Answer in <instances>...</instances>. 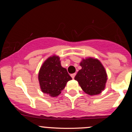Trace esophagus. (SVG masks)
<instances>
[{
    "label": "esophagus",
    "instance_id": "34e87169",
    "mask_svg": "<svg viewBox=\"0 0 132 132\" xmlns=\"http://www.w3.org/2000/svg\"><path fill=\"white\" fill-rule=\"evenodd\" d=\"M75 75H76V73H73V74L71 75V77H72L73 79H74V78H75Z\"/></svg>",
    "mask_w": 132,
    "mask_h": 132
}]
</instances>
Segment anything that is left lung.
Wrapping results in <instances>:
<instances>
[{
	"label": "left lung",
	"mask_w": 132,
	"mask_h": 132,
	"mask_svg": "<svg viewBox=\"0 0 132 132\" xmlns=\"http://www.w3.org/2000/svg\"><path fill=\"white\" fill-rule=\"evenodd\" d=\"M82 69L78 71L75 80L78 81L84 91L89 95H96L105 88L107 73L103 65L98 59L88 58L80 62Z\"/></svg>",
	"instance_id": "8db88e82"
}]
</instances>
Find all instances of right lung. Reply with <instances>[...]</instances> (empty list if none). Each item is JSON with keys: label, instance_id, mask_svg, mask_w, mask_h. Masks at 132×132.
Wrapping results in <instances>:
<instances>
[{"label": "right lung", "instance_id": "right-lung-1", "mask_svg": "<svg viewBox=\"0 0 132 132\" xmlns=\"http://www.w3.org/2000/svg\"><path fill=\"white\" fill-rule=\"evenodd\" d=\"M38 79L41 91L54 97L61 94L66 83L72 78L67 70L61 66L59 57L52 56L47 59L41 67Z\"/></svg>", "mask_w": 132, "mask_h": 132}]
</instances>
